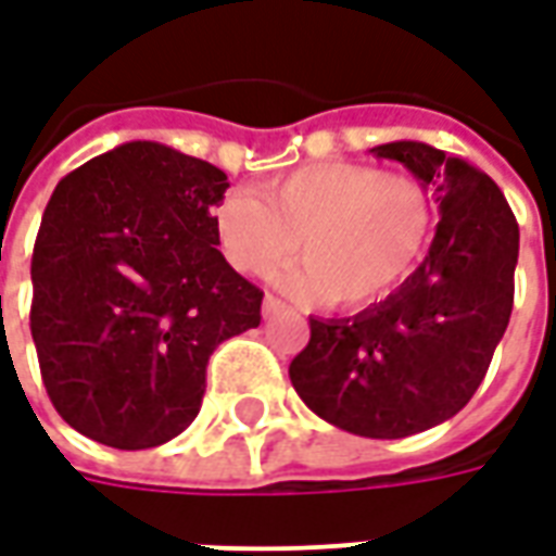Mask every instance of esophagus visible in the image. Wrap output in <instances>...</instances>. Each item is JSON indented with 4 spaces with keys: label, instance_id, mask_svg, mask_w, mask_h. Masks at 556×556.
<instances>
[{
    "label": "esophagus",
    "instance_id": "esophagus-1",
    "mask_svg": "<svg viewBox=\"0 0 556 556\" xmlns=\"http://www.w3.org/2000/svg\"><path fill=\"white\" fill-rule=\"evenodd\" d=\"M282 309H286V303L279 301L277 294H267L265 303H262V315H265V318H274V315H279Z\"/></svg>",
    "mask_w": 556,
    "mask_h": 556
}]
</instances>
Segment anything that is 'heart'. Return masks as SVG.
<instances>
[{
  "label": "heart",
  "instance_id": "1",
  "mask_svg": "<svg viewBox=\"0 0 556 556\" xmlns=\"http://www.w3.org/2000/svg\"><path fill=\"white\" fill-rule=\"evenodd\" d=\"M438 205L408 172H384L357 160L306 163L250 193L223 195L214 229L229 265L265 277L298 247L301 267L282 286L303 301L369 309L402 289L429 253Z\"/></svg>",
  "mask_w": 556,
  "mask_h": 556
}]
</instances>
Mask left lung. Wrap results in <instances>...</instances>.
<instances>
[{
  "instance_id": "1",
  "label": "left lung",
  "mask_w": 556,
  "mask_h": 556,
  "mask_svg": "<svg viewBox=\"0 0 556 556\" xmlns=\"http://www.w3.org/2000/svg\"><path fill=\"white\" fill-rule=\"evenodd\" d=\"M434 190L441 223L426 262L399 291L354 318H309L291 361L298 396L363 438H408L455 417L489 372L509 325L518 223L501 187L422 142H387Z\"/></svg>"
}]
</instances>
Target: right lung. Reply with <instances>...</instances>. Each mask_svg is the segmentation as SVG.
I'll list each match as a JSON object with an SVG mask.
<instances>
[{"label":"right lung","instance_id":"add662e5","mask_svg":"<svg viewBox=\"0 0 556 556\" xmlns=\"http://www.w3.org/2000/svg\"><path fill=\"white\" fill-rule=\"evenodd\" d=\"M226 172L127 142L67 172L31 250L29 327L67 426L115 450L181 434L223 339L262 321L265 291L217 250Z\"/></svg>","mask_w":556,"mask_h":556}]
</instances>
